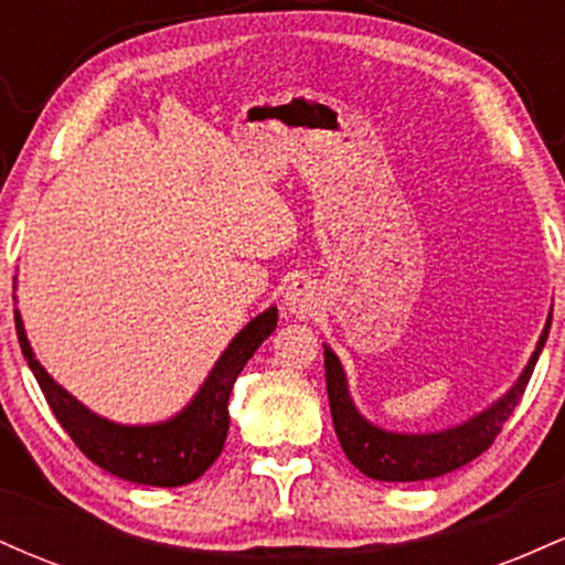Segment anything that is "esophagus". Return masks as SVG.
<instances>
[{
  "instance_id": "1",
  "label": "esophagus",
  "mask_w": 565,
  "mask_h": 565,
  "mask_svg": "<svg viewBox=\"0 0 565 565\" xmlns=\"http://www.w3.org/2000/svg\"><path fill=\"white\" fill-rule=\"evenodd\" d=\"M284 305H287L289 313L297 316V319L316 316V310H319L321 305L319 289H316L308 278H297V281L289 284L287 295H284Z\"/></svg>"
}]
</instances>
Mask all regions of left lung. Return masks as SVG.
<instances>
[{
	"mask_svg": "<svg viewBox=\"0 0 565 565\" xmlns=\"http://www.w3.org/2000/svg\"><path fill=\"white\" fill-rule=\"evenodd\" d=\"M550 323L553 316H547L536 350L531 353L529 366L518 377L515 385L510 387L497 404L483 408L481 414L468 419V423L449 427L440 433H391L372 425L361 417L353 398L348 393V380L342 372L340 359L332 353V348L323 345V369H327V393L329 408H332L334 433L340 438L342 451L348 454L350 462L355 465L364 476L374 481H427V478L446 476V472L462 468L494 444V438L508 423L512 408L521 404V395L526 391L531 372H534L540 353L547 342Z\"/></svg>",
	"mask_w": 565,
	"mask_h": 565,
	"instance_id": "obj_1",
	"label": "left lung"
}]
</instances>
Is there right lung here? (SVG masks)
Instances as JSON below:
<instances>
[{"instance_id":"add662e5","label":"right lung","mask_w":565,"mask_h":565,"mask_svg":"<svg viewBox=\"0 0 565 565\" xmlns=\"http://www.w3.org/2000/svg\"><path fill=\"white\" fill-rule=\"evenodd\" d=\"M278 310L268 308L246 323L220 355L191 404L172 419L157 425H119L89 412L44 372L29 345L21 310H15V332L23 359L29 361V369L34 372L57 423L79 446L84 457L129 483L161 486V489L196 481L220 457L225 436H228V398L233 382L242 374L246 361L255 355V350L274 332Z\"/></svg>"}]
</instances>
